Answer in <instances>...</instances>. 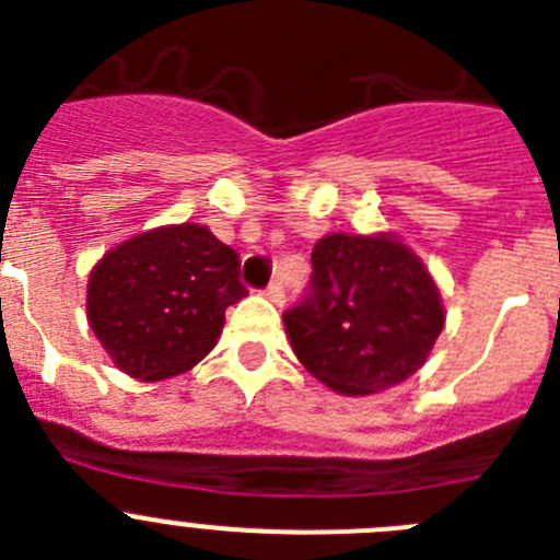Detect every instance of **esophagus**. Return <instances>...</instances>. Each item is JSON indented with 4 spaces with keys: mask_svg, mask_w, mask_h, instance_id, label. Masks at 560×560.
Here are the masks:
<instances>
[{
    "mask_svg": "<svg viewBox=\"0 0 560 560\" xmlns=\"http://www.w3.org/2000/svg\"><path fill=\"white\" fill-rule=\"evenodd\" d=\"M264 294L269 296L271 303H283V300H285V291H283V283H280V280H271V283L266 285Z\"/></svg>",
    "mask_w": 560,
    "mask_h": 560,
    "instance_id": "34e87169",
    "label": "esophagus"
}]
</instances>
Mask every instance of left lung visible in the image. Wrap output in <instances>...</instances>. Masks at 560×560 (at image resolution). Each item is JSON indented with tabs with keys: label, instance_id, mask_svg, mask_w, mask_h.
<instances>
[{
	"label": "left lung",
	"instance_id": "left-lung-1",
	"mask_svg": "<svg viewBox=\"0 0 560 560\" xmlns=\"http://www.w3.org/2000/svg\"><path fill=\"white\" fill-rule=\"evenodd\" d=\"M311 283L283 314L296 359L341 395L389 389L427 361L443 305L418 257L387 235H328L311 252Z\"/></svg>",
	"mask_w": 560,
	"mask_h": 560
}]
</instances>
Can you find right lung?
<instances>
[{
	"label": "right lung",
	"instance_id": "add662e5",
	"mask_svg": "<svg viewBox=\"0 0 560 560\" xmlns=\"http://www.w3.org/2000/svg\"><path fill=\"white\" fill-rule=\"evenodd\" d=\"M246 296L241 257L207 226L142 232L106 252L89 277V323L114 364L142 381L199 364Z\"/></svg>",
	"mask_w": 560,
	"mask_h": 560
}]
</instances>
